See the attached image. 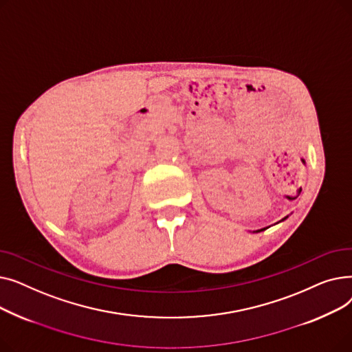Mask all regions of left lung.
<instances>
[{
	"instance_id": "1",
	"label": "left lung",
	"mask_w": 352,
	"mask_h": 352,
	"mask_svg": "<svg viewBox=\"0 0 352 352\" xmlns=\"http://www.w3.org/2000/svg\"><path fill=\"white\" fill-rule=\"evenodd\" d=\"M260 231H263V230H260Z\"/></svg>"
}]
</instances>
